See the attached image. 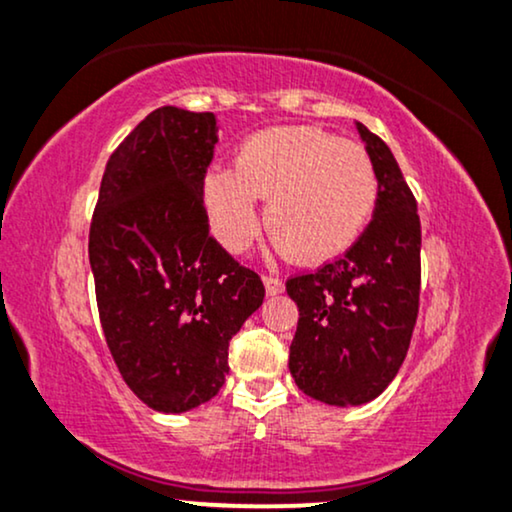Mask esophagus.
Here are the masks:
<instances>
[{"instance_id": "34e87169", "label": "esophagus", "mask_w": 512, "mask_h": 512, "mask_svg": "<svg viewBox=\"0 0 512 512\" xmlns=\"http://www.w3.org/2000/svg\"><path fill=\"white\" fill-rule=\"evenodd\" d=\"M264 288H267V295H278L283 293V281L274 274H264Z\"/></svg>"}]
</instances>
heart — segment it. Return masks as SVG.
<instances>
[{"mask_svg":"<svg viewBox=\"0 0 512 512\" xmlns=\"http://www.w3.org/2000/svg\"><path fill=\"white\" fill-rule=\"evenodd\" d=\"M203 198L212 231L241 252L260 234L257 198L267 226L297 262L319 264L359 241L378 200V172L364 146L319 127H271L238 148L236 170L205 174Z\"/></svg>","mask_w":512,"mask_h":512,"instance_id":"1","label":"heart"}]
</instances>
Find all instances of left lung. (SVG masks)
Masks as SVG:
<instances>
[{"instance_id": "left-lung-1", "label": "left lung", "mask_w": 512, "mask_h": 512, "mask_svg": "<svg viewBox=\"0 0 512 512\" xmlns=\"http://www.w3.org/2000/svg\"><path fill=\"white\" fill-rule=\"evenodd\" d=\"M378 172L373 219L345 255L286 281L297 302L288 368L323 404L378 397L409 352L420 304V217L390 146L357 122Z\"/></svg>"}]
</instances>
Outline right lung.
<instances>
[{"mask_svg": "<svg viewBox=\"0 0 512 512\" xmlns=\"http://www.w3.org/2000/svg\"><path fill=\"white\" fill-rule=\"evenodd\" d=\"M212 113L163 106L115 148L89 226L106 345L129 390L163 413L222 390L229 342L264 300L257 271L210 236Z\"/></svg>", "mask_w": 512, "mask_h": 512, "instance_id": "obj_1", "label": "right lung"}]
</instances>
